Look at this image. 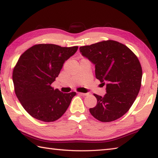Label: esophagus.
I'll return each instance as SVG.
<instances>
[{
  "label": "esophagus",
  "mask_w": 158,
  "mask_h": 158,
  "mask_svg": "<svg viewBox=\"0 0 158 158\" xmlns=\"http://www.w3.org/2000/svg\"><path fill=\"white\" fill-rule=\"evenodd\" d=\"M79 94L81 95V96H88L89 94L88 93H81V92H79Z\"/></svg>",
  "instance_id": "1"
}]
</instances>
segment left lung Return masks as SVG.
Returning <instances> with one entry per match:
<instances>
[{
  "mask_svg": "<svg viewBox=\"0 0 158 158\" xmlns=\"http://www.w3.org/2000/svg\"><path fill=\"white\" fill-rule=\"evenodd\" d=\"M81 54L95 64L96 78L106 83V94H94L97 105L89 109L102 122L122 117L132 106L140 91L142 67L137 56L125 45L113 40L79 48Z\"/></svg>",
  "mask_w": 158,
  "mask_h": 158,
  "instance_id": "obj_1",
  "label": "left lung"
}]
</instances>
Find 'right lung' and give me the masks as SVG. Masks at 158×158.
Masks as SVG:
<instances>
[{"label": "right lung", "mask_w": 158, "mask_h": 158, "mask_svg": "<svg viewBox=\"0 0 158 158\" xmlns=\"http://www.w3.org/2000/svg\"><path fill=\"white\" fill-rule=\"evenodd\" d=\"M77 49L78 46L37 44L19 57L12 76L15 92L23 109L34 118L54 122L68 109L76 92L62 93L51 85L63 64Z\"/></svg>", "instance_id": "1"}]
</instances>
